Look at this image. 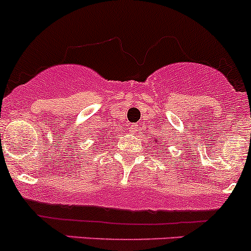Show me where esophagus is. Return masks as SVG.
I'll return each mask as SVG.
<instances>
[{"label": "esophagus", "mask_w": 251, "mask_h": 251, "mask_svg": "<svg viewBox=\"0 0 251 251\" xmlns=\"http://www.w3.org/2000/svg\"><path fill=\"white\" fill-rule=\"evenodd\" d=\"M136 131H137V125H132L130 127V132L131 133H136Z\"/></svg>", "instance_id": "obj_1"}]
</instances>
